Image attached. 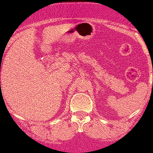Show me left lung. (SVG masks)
Masks as SVG:
<instances>
[{
  "instance_id": "obj_1",
  "label": "left lung",
  "mask_w": 153,
  "mask_h": 153,
  "mask_svg": "<svg viewBox=\"0 0 153 153\" xmlns=\"http://www.w3.org/2000/svg\"><path fill=\"white\" fill-rule=\"evenodd\" d=\"M152 87H153V86H152Z\"/></svg>"
}]
</instances>
